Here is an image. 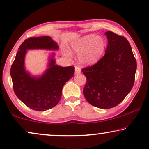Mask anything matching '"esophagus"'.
Returning a JSON list of instances; mask_svg holds the SVG:
<instances>
[{"label":"esophagus","instance_id":"1","mask_svg":"<svg viewBox=\"0 0 149 149\" xmlns=\"http://www.w3.org/2000/svg\"><path fill=\"white\" fill-rule=\"evenodd\" d=\"M81 72V70L78 66H75V74H78Z\"/></svg>","mask_w":149,"mask_h":149}]
</instances>
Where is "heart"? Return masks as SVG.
<instances>
[{
  "mask_svg": "<svg viewBox=\"0 0 149 149\" xmlns=\"http://www.w3.org/2000/svg\"><path fill=\"white\" fill-rule=\"evenodd\" d=\"M105 40L94 34L87 35L74 41L71 45L73 52L78 54V60L83 64L92 65L101 58L106 49Z\"/></svg>",
  "mask_w": 149,
  "mask_h": 149,
  "instance_id": "b5f03b06",
  "label": "heart"
}]
</instances>
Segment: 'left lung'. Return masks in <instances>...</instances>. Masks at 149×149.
<instances>
[{
    "mask_svg": "<svg viewBox=\"0 0 149 149\" xmlns=\"http://www.w3.org/2000/svg\"><path fill=\"white\" fill-rule=\"evenodd\" d=\"M108 46L97 64L83 68L87 77L85 98L94 107L108 109L125 99L134 85L137 62L132 47L124 37L105 33Z\"/></svg>",
    "mask_w": 149,
    "mask_h": 149,
    "instance_id": "obj_1",
    "label": "left lung"
}]
</instances>
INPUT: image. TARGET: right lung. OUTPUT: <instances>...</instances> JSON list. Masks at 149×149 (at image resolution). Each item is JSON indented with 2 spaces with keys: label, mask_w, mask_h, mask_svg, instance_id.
Wrapping results in <instances>:
<instances>
[{
  "label": "right lung",
  "mask_w": 149,
  "mask_h": 149,
  "mask_svg": "<svg viewBox=\"0 0 149 149\" xmlns=\"http://www.w3.org/2000/svg\"><path fill=\"white\" fill-rule=\"evenodd\" d=\"M58 45L49 36L30 37L22 42L10 69L13 89L17 97L27 107L37 111H45L55 107L62 97L64 84L74 76V66L61 67L56 64L54 54L44 74L32 76L25 69L27 50L58 49Z\"/></svg>",
  "instance_id": "right-lung-1"
}]
</instances>
